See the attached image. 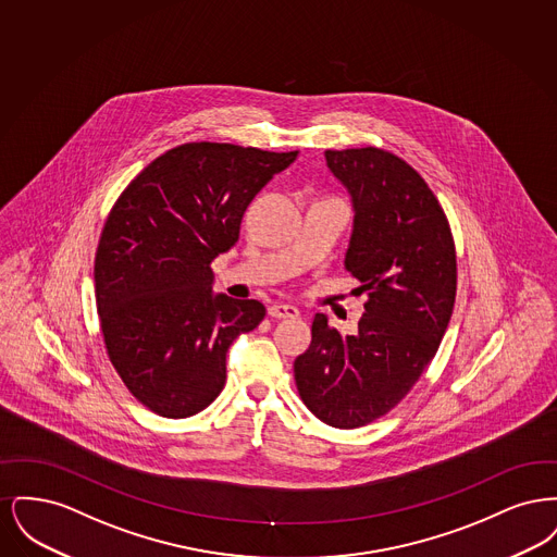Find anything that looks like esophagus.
<instances>
[{
	"label": "esophagus",
	"instance_id": "obj_1",
	"mask_svg": "<svg viewBox=\"0 0 557 557\" xmlns=\"http://www.w3.org/2000/svg\"><path fill=\"white\" fill-rule=\"evenodd\" d=\"M269 315L273 319H294L298 318V309L292 307V305L277 302V305H271V307H269Z\"/></svg>",
	"mask_w": 557,
	"mask_h": 557
}]
</instances>
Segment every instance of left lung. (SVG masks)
<instances>
[{"label": "left lung", "mask_w": 557, "mask_h": 557, "mask_svg": "<svg viewBox=\"0 0 557 557\" xmlns=\"http://www.w3.org/2000/svg\"><path fill=\"white\" fill-rule=\"evenodd\" d=\"M325 160L352 196L345 265L368 302L355 336L315 315L294 380L315 418L350 430L395 409L434 359L455 307L457 257L447 214L409 162L375 146L325 150Z\"/></svg>", "instance_id": "obj_1"}]
</instances>
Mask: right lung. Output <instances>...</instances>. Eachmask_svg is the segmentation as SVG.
Here are the masks:
<instances>
[{
  "label": "right lung",
  "mask_w": 557,
  "mask_h": 557,
  "mask_svg": "<svg viewBox=\"0 0 557 557\" xmlns=\"http://www.w3.org/2000/svg\"><path fill=\"white\" fill-rule=\"evenodd\" d=\"M296 152L189 141L152 160L108 212L96 305L108 359L144 407L189 418L225 386V355L265 307L212 294L211 263L246 207Z\"/></svg>",
  "instance_id": "right-lung-1"
}]
</instances>
